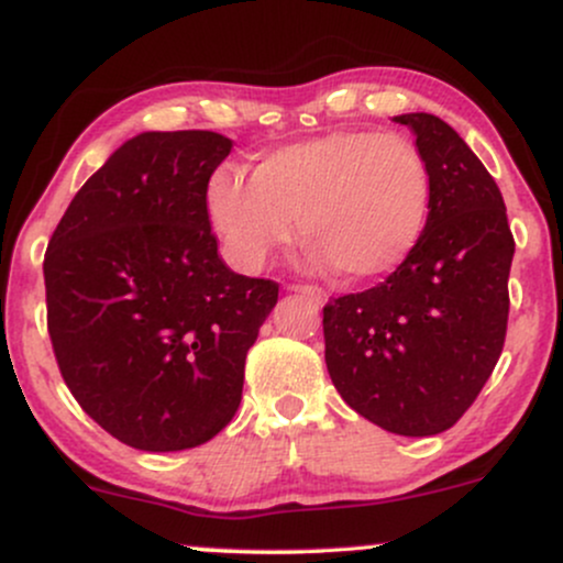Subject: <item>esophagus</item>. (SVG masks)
Instances as JSON below:
<instances>
[{
    "label": "esophagus",
    "mask_w": 563,
    "mask_h": 563,
    "mask_svg": "<svg viewBox=\"0 0 563 563\" xmlns=\"http://www.w3.org/2000/svg\"><path fill=\"white\" fill-rule=\"evenodd\" d=\"M288 290H290V294L307 296V299H312L314 303L325 301V294H322V290L314 288V286H299V283H294V286H288Z\"/></svg>",
    "instance_id": "obj_1"
}]
</instances>
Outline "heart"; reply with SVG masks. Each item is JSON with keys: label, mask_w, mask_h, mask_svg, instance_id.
I'll return each instance as SVG.
<instances>
[{"label": "heart", "mask_w": 563, "mask_h": 563, "mask_svg": "<svg viewBox=\"0 0 563 563\" xmlns=\"http://www.w3.org/2000/svg\"><path fill=\"white\" fill-rule=\"evenodd\" d=\"M431 209V174L410 140L344 129L275 147L251 177L217 169L206 214L238 267L256 269L294 241L296 219L312 267L346 283L391 275L416 251Z\"/></svg>", "instance_id": "b5f03b06"}]
</instances>
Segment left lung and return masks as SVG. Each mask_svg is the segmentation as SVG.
Returning <instances> with one entry per match:
<instances>
[{"instance_id": "1", "label": "left lung", "mask_w": 563, "mask_h": 563, "mask_svg": "<svg viewBox=\"0 0 563 563\" xmlns=\"http://www.w3.org/2000/svg\"><path fill=\"white\" fill-rule=\"evenodd\" d=\"M394 121L412 129L429 166V219L416 251L384 283L325 303V365L367 421L431 437L461 421L493 376L516 243L495 179L461 134L431 113Z\"/></svg>"}]
</instances>
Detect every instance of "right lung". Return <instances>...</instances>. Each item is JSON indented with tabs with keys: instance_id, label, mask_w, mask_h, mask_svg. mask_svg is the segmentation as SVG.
Wrapping results in <instances>:
<instances>
[{
	"instance_id": "add662e5",
	"label": "right lung",
	"mask_w": 563,
	"mask_h": 563,
	"mask_svg": "<svg viewBox=\"0 0 563 563\" xmlns=\"http://www.w3.org/2000/svg\"><path fill=\"white\" fill-rule=\"evenodd\" d=\"M217 132H142L84 183L44 254L60 376L108 434L145 452L217 437L243 397L245 354L277 283L232 273L206 187Z\"/></svg>"
}]
</instances>
